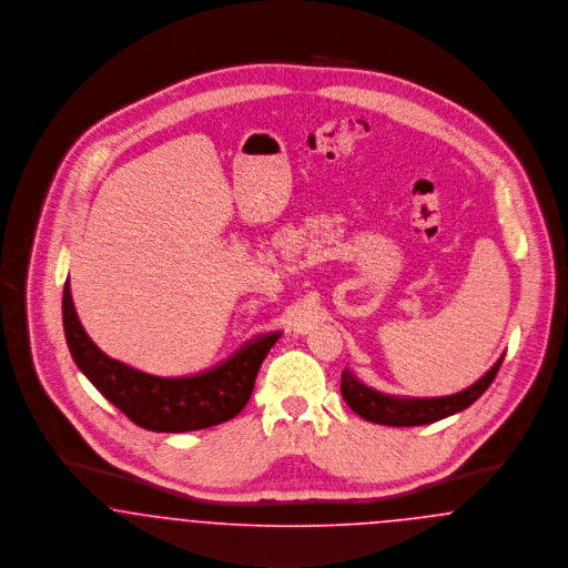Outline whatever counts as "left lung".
Masks as SVG:
<instances>
[{
    "label": "left lung",
    "instance_id": "8db88e82",
    "mask_svg": "<svg viewBox=\"0 0 568 568\" xmlns=\"http://www.w3.org/2000/svg\"><path fill=\"white\" fill-rule=\"evenodd\" d=\"M500 356L493 369L488 371L479 382H475L467 390L456 395L439 396V398H398L373 390L358 382L349 371L342 373V395L346 398L352 412L361 418L384 426H422L437 419L454 416L473 405L479 396L488 390L493 384L498 367L503 365Z\"/></svg>",
    "mask_w": 568,
    "mask_h": 568
}]
</instances>
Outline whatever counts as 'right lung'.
Returning <instances> with one entry per match:
<instances>
[{"label": "right lung", "instance_id": "right-lung-1", "mask_svg": "<svg viewBox=\"0 0 568 568\" xmlns=\"http://www.w3.org/2000/svg\"><path fill=\"white\" fill-rule=\"evenodd\" d=\"M63 331L78 369L126 418L154 433L201 430L235 418L246 407L267 352L282 337H256L214 369L159 377L103 354L78 321L70 282L63 286Z\"/></svg>", "mask_w": 568, "mask_h": 568}]
</instances>
